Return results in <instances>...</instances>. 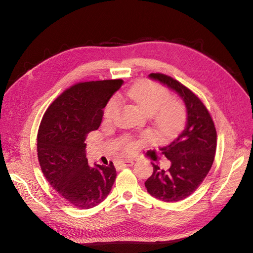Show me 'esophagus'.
I'll return each instance as SVG.
<instances>
[{"instance_id": "1", "label": "esophagus", "mask_w": 253, "mask_h": 253, "mask_svg": "<svg viewBox=\"0 0 253 253\" xmlns=\"http://www.w3.org/2000/svg\"><path fill=\"white\" fill-rule=\"evenodd\" d=\"M133 165H134L133 159H125V160H121V162L118 163L119 167H132Z\"/></svg>"}]
</instances>
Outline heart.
<instances>
[{"label": "heart", "mask_w": 253, "mask_h": 253, "mask_svg": "<svg viewBox=\"0 0 253 253\" xmlns=\"http://www.w3.org/2000/svg\"><path fill=\"white\" fill-rule=\"evenodd\" d=\"M124 96L134 102L147 115L154 117L155 124L160 129H170L177 126L183 117V109L179 102L172 100L170 90L163 84L152 80H142L126 89ZM119 111L117 99L113 98L104 109V117L113 119ZM122 147L126 152H133L136 143L131 139L122 141Z\"/></svg>", "instance_id": "obj_1"}]
</instances>
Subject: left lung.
Returning a JSON list of instances; mask_svg holds the SVG:
<instances>
[{"label":"left lung","instance_id":"obj_1","mask_svg":"<svg viewBox=\"0 0 253 253\" xmlns=\"http://www.w3.org/2000/svg\"><path fill=\"white\" fill-rule=\"evenodd\" d=\"M149 77L175 90L187 109L185 128L159 149L171 167L165 171L152 163L153 174L144 182L152 196L174 203L192 194L209 173L216 151V129L209 111L192 90L164 74L152 73Z\"/></svg>","mask_w":253,"mask_h":253}]
</instances>
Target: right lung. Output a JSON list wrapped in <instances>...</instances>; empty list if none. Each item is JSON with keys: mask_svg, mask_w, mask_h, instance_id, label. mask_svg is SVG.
I'll use <instances>...</instances> for the list:
<instances>
[{"mask_svg": "<svg viewBox=\"0 0 253 253\" xmlns=\"http://www.w3.org/2000/svg\"><path fill=\"white\" fill-rule=\"evenodd\" d=\"M122 84L121 79L75 84L48 106L41 120L37 139L41 170L75 208L89 209L103 202L116 179L113 163L88 166L85 139L100 126L103 109Z\"/></svg>", "mask_w": 253, "mask_h": 253, "instance_id": "1", "label": "right lung"}]
</instances>
